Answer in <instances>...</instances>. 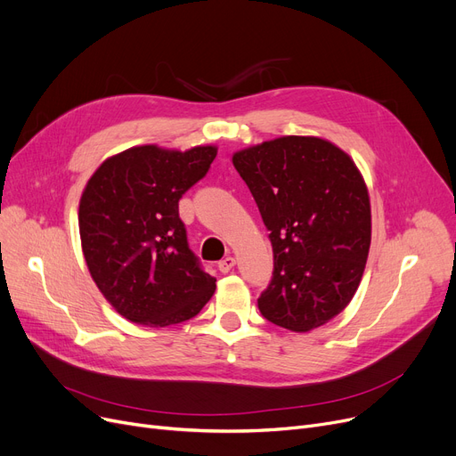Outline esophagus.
<instances>
[{
  "instance_id": "34e87169",
  "label": "esophagus",
  "mask_w": 456,
  "mask_h": 456,
  "mask_svg": "<svg viewBox=\"0 0 456 456\" xmlns=\"http://www.w3.org/2000/svg\"><path fill=\"white\" fill-rule=\"evenodd\" d=\"M234 265H236V261H234V256H224V259L217 263V270H220L222 273H227L231 268H234Z\"/></svg>"
}]
</instances>
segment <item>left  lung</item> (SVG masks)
<instances>
[{
    "instance_id": "left-lung-1",
    "label": "left lung",
    "mask_w": 456,
    "mask_h": 456,
    "mask_svg": "<svg viewBox=\"0 0 456 456\" xmlns=\"http://www.w3.org/2000/svg\"><path fill=\"white\" fill-rule=\"evenodd\" d=\"M232 166L270 231L273 275L259 311L290 331L324 326L354 298L370 248V201L360 169L314 135L242 149Z\"/></svg>"
}]
</instances>
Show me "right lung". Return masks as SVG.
Listing matches in <instances>:
<instances>
[{
	"label": "right lung",
	"mask_w": 456,
	"mask_h": 456,
	"mask_svg": "<svg viewBox=\"0 0 456 456\" xmlns=\"http://www.w3.org/2000/svg\"><path fill=\"white\" fill-rule=\"evenodd\" d=\"M217 147H132L110 156L86 184L77 210L93 281L126 321L184 322L203 309L216 277L188 248L181 197L207 175Z\"/></svg>",
	"instance_id": "add662e5"
}]
</instances>
